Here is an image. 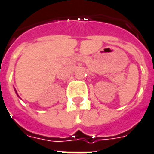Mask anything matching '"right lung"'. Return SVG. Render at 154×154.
<instances>
[{
  "label": "right lung",
  "instance_id": "1",
  "mask_svg": "<svg viewBox=\"0 0 154 154\" xmlns=\"http://www.w3.org/2000/svg\"><path fill=\"white\" fill-rule=\"evenodd\" d=\"M15 92H16V91H15Z\"/></svg>",
  "mask_w": 154,
  "mask_h": 154
}]
</instances>
